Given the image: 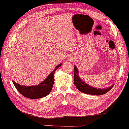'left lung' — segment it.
Returning <instances> with one entry per match:
<instances>
[{"instance_id":"1","label":"left lung","mask_w":129,"mask_h":129,"mask_svg":"<svg viewBox=\"0 0 129 129\" xmlns=\"http://www.w3.org/2000/svg\"><path fill=\"white\" fill-rule=\"evenodd\" d=\"M74 83L77 89L81 92L85 94L95 95H100L106 94V92L109 91L114 86V85H112V86L106 87L105 89H97L95 87L89 86V84L85 83L79 78V76H78V70L76 66H74Z\"/></svg>"}]
</instances>
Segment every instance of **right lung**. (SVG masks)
<instances>
[{"mask_svg":"<svg viewBox=\"0 0 129 129\" xmlns=\"http://www.w3.org/2000/svg\"><path fill=\"white\" fill-rule=\"evenodd\" d=\"M61 63H60L56 66L53 71L49 74L48 76L43 82L40 83L37 86V85L32 86H22L15 83L14 81L12 82L18 92L25 98L34 99L44 98L48 95L51 92L54 84V73L58 68L61 66Z\"/></svg>","mask_w":129,"mask_h":129,"instance_id":"right-lung-1","label":"right lung"}]
</instances>
